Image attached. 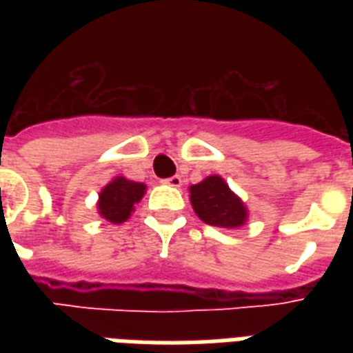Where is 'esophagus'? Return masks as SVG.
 I'll return each instance as SVG.
<instances>
[{
    "mask_svg": "<svg viewBox=\"0 0 353 353\" xmlns=\"http://www.w3.org/2000/svg\"><path fill=\"white\" fill-rule=\"evenodd\" d=\"M163 183H166V185H170V187H181V177L179 176H172V177H166L165 181Z\"/></svg>",
    "mask_w": 353,
    "mask_h": 353,
    "instance_id": "34e87169",
    "label": "esophagus"
}]
</instances>
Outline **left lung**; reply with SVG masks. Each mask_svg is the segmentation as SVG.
Here are the masks:
<instances>
[{
    "label": "left lung",
    "instance_id": "8db88e82",
    "mask_svg": "<svg viewBox=\"0 0 353 353\" xmlns=\"http://www.w3.org/2000/svg\"><path fill=\"white\" fill-rule=\"evenodd\" d=\"M190 201L196 214L209 225L232 229L245 223V207L220 176H209L198 185H192Z\"/></svg>",
    "mask_w": 353,
    "mask_h": 353
}]
</instances>
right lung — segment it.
<instances>
[{
  "label": "right lung",
  "mask_w": 353,
  "mask_h": 353,
  "mask_svg": "<svg viewBox=\"0 0 353 353\" xmlns=\"http://www.w3.org/2000/svg\"><path fill=\"white\" fill-rule=\"evenodd\" d=\"M143 183L128 181L124 177L113 179L99 196V212L104 220L122 223L130 218L133 205L144 196Z\"/></svg>",
  "instance_id": "1"
}]
</instances>
